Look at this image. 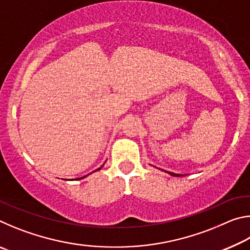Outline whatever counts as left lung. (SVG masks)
<instances>
[{"label": "left lung", "mask_w": 250, "mask_h": 250, "mask_svg": "<svg viewBox=\"0 0 250 250\" xmlns=\"http://www.w3.org/2000/svg\"><path fill=\"white\" fill-rule=\"evenodd\" d=\"M168 174H171L172 176H181L180 174H175V173H173V172H168Z\"/></svg>", "instance_id": "obj_1"}]
</instances>
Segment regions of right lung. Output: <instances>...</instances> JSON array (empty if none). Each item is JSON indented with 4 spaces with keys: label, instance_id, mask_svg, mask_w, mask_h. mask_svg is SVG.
<instances>
[{
    "label": "right lung",
    "instance_id": "right-lung-1",
    "mask_svg": "<svg viewBox=\"0 0 250 250\" xmlns=\"http://www.w3.org/2000/svg\"><path fill=\"white\" fill-rule=\"evenodd\" d=\"M98 170H100V167H99V168H98ZM83 177H84V176H83ZM83 177H82V179H83Z\"/></svg>",
    "mask_w": 250,
    "mask_h": 250
}]
</instances>
